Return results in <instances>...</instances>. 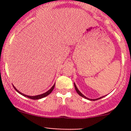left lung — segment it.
I'll return each instance as SVG.
<instances>
[{
    "mask_svg": "<svg viewBox=\"0 0 131 131\" xmlns=\"http://www.w3.org/2000/svg\"><path fill=\"white\" fill-rule=\"evenodd\" d=\"M74 86H75V90H76L77 92V93L79 94L80 95V96H82V97H84V98L87 99V100H90V101H96V100H100V99L102 98V97H105V96H103V97H99V98H97V99H89V98H88V97H85V96H84V94H82L81 92H80V91H79V89H78V88H77L76 84H75V83H74Z\"/></svg>",
    "mask_w": 131,
    "mask_h": 131,
    "instance_id": "left-lung-1",
    "label": "left lung"
}]
</instances>
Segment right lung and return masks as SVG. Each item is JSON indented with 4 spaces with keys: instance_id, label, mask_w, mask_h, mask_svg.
I'll return each instance as SVG.
<instances>
[{
    "instance_id": "1",
    "label": "right lung",
    "mask_w": 131,
    "mask_h": 131,
    "mask_svg": "<svg viewBox=\"0 0 131 131\" xmlns=\"http://www.w3.org/2000/svg\"><path fill=\"white\" fill-rule=\"evenodd\" d=\"M54 86H55V84H54L53 85H52V88H51V89H49V91H47V92H46L45 93H43L42 94H39V95H37V96H28V95H26V94H24L21 93V92H20V91H19L18 90V89H16V88H15V87L13 85V88H14V89H15L16 91H17V92H18L19 94H21L22 96H25V97H28V98L30 99H31V100H39V99H41V98H43V97H46V96H48L49 94L51 93V92H52V90L54 89Z\"/></svg>"
}]
</instances>
